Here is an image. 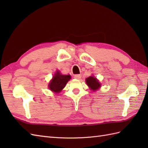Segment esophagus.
Listing matches in <instances>:
<instances>
[{
	"label": "esophagus",
	"mask_w": 148,
	"mask_h": 148,
	"mask_svg": "<svg viewBox=\"0 0 148 148\" xmlns=\"http://www.w3.org/2000/svg\"><path fill=\"white\" fill-rule=\"evenodd\" d=\"M74 78H76L77 79H80L81 77V74H75L74 76Z\"/></svg>",
	"instance_id": "obj_1"
}]
</instances>
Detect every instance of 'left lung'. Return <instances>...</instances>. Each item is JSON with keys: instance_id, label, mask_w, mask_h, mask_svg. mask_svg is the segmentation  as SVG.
Masks as SVG:
<instances>
[{"instance_id": "8db88e82", "label": "left lung", "mask_w": 148, "mask_h": 148, "mask_svg": "<svg viewBox=\"0 0 148 148\" xmlns=\"http://www.w3.org/2000/svg\"><path fill=\"white\" fill-rule=\"evenodd\" d=\"M86 83L87 85L90 88V90L93 91H95L96 90L99 89L100 86V84L99 83V81L93 76H90L86 78Z\"/></svg>"}]
</instances>
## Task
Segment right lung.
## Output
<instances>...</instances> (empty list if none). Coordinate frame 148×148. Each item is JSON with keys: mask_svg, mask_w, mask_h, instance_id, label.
<instances>
[{"mask_svg": "<svg viewBox=\"0 0 148 148\" xmlns=\"http://www.w3.org/2000/svg\"><path fill=\"white\" fill-rule=\"evenodd\" d=\"M70 75H62L59 71L56 72L52 80L49 84V88L56 93H58L65 86L68 81L70 80Z\"/></svg>", "mask_w": 148, "mask_h": 148, "instance_id": "1", "label": "right lung"}]
</instances>
